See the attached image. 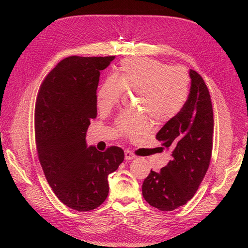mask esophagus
<instances>
[{
    "instance_id": "obj_1",
    "label": "esophagus",
    "mask_w": 248,
    "mask_h": 248,
    "mask_svg": "<svg viewBox=\"0 0 248 248\" xmlns=\"http://www.w3.org/2000/svg\"><path fill=\"white\" fill-rule=\"evenodd\" d=\"M136 158V156L131 152V151H129V150H125L124 151V159L126 160V161H132V160H134Z\"/></svg>"
}]
</instances>
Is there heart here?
<instances>
[{
  "instance_id": "heart-1",
  "label": "heart",
  "mask_w": 248,
  "mask_h": 248,
  "mask_svg": "<svg viewBox=\"0 0 248 248\" xmlns=\"http://www.w3.org/2000/svg\"><path fill=\"white\" fill-rule=\"evenodd\" d=\"M141 94L140 106L157 122L163 123L178 115L188 96V78L181 67L152 59H127L122 62L118 78L109 77L97 91V107L109 111L120 101L124 90ZM119 133L137 137L147 133L150 122L144 115H121L116 122Z\"/></svg>"
}]
</instances>
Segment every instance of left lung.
<instances>
[{
	"label": "left lung",
	"instance_id": "obj_1",
	"mask_svg": "<svg viewBox=\"0 0 248 248\" xmlns=\"http://www.w3.org/2000/svg\"><path fill=\"white\" fill-rule=\"evenodd\" d=\"M189 78L184 108L156 134L162 146L171 150V160L158 172L151 170L142 185L144 199L161 211H172L193 197L211 160L214 130L211 97L199 74L190 69Z\"/></svg>",
	"mask_w": 248,
	"mask_h": 248
}]
</instances>
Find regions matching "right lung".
I'll return each mask as SVG.
<instances>
[{
  "label": "right lung",
  "instance_id": "1",
  "mask_svg": "<svg viewBox=\"0 0 248 248\" xmlns=\"http://www.w3.org/2000/svg\"><path fill=\"white\" fill-rule=\"evenodd\" d=\"M115 57L72 56L43 81L35 106V138L45 176L56 196L79 212L99 207L108 196V175L124 159L112 146H87L86 132L97 117L100 72Z\"/></svg>",
  "mask_w": 248,
  "mask_h": 248
}]
</instances>
